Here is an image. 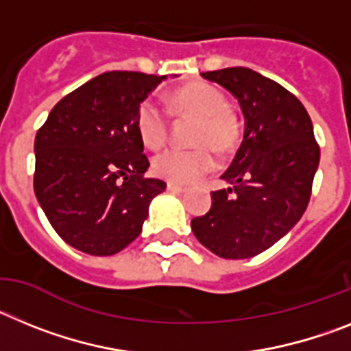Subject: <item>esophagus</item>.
Segmentation results:
<instances>
[{
	"mask_svg": "<svg viewBox=\"0 0 351 351\" xmlns=\"http://www.w3.org/2000/svg\"><path fill=\"white\" fill-rule=\"evenodd\" d=\"M167 191H171V193H185L187 187H185V185L175 184V182H167Z\"/></svg>",
	"mask_w": 351,
	"mask_h": 351,
	"instance_id": "34e87169",
	"label": "esophagus"
}]
</instances>
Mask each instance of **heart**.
<instances>
[{
	"label": "heart",
	"instance_id": "heart-1",
	"mask_svg": "<svg viewBox=\"0 0 351 351\" xmlns=\"http://www.w3.org/2000/svg\"><path fill=\"white\" fill-rule=\"evenodd\" d=\"M164 106L173 118L196 120L193 143L196 150H164L152 160V169L157 176L189 184L215 167V154L228 155L242 139V121L230 108L226 93L208 83H193L171 91L164 97ZM136 130L143 145L160 148L169 132L164 109L154 99H145L136 112Z\"/></svg>",
	"mask_w": 351,
	"mask_h": 351
}]
</instances>
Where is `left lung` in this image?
Instances as JSON below:
<instances>
[{"mask_svg": "<svg viewBox=\"0 0 351 351\" xmlns=\"http://www.w3.org/2000/svg\"><path fill=\"white\" fill-rule=\"evenodd\" d=\"M239 100L245 132L212 206L191 221L208 251L245 260L272 247L300 221L311 197L319 146L302 102L272 79L245 66L203 72Z\"/></svg>", "mask_w": 351, "mask_h": 351, "instance_id": "left-lung-1", "label": "left lung"}]
</instances>
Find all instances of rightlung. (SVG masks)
I'll use <instances>...</instances> for the list:
<instances>
[{
    "label": "right lung",
    "instance_id": "obj_1",
    "mask_svg": "<svg viewBox=\"0 0 351 351\" xmlns=\"http://www.w3.org/2000/svg\"><path fill=\"white\" fill-rule=\"evenodd\" d=\"M166 75L112 70L63 97L35 138L36 199L69 245L111 256L138 239L166 189L136 130L139 104Z\"/></svg>",
    "mask_w": 351,
    "mask_h": 351
}]
</instances>
